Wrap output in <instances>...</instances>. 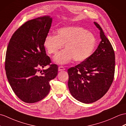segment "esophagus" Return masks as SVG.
<instances>
[{
  "mask_svg": "<svg viewBox=\"0 0 126 126\" xmlns=\"http://www.w3.org/2000/svg\"><path fill=\"white\" fill-rule=\"evenodd\" d=\"M65 69V68H64L63 66H59V67H58V70L59 71H62V70H64Z\"/></svg>",
  "mask_w": 126,
  "mask_h": 126,
  "instance_id": "1",
  "label": "esophagus"
}]
</instances>
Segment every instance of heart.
I'll use <instances>...</instances> for the list:
<instances>
[{"label":"heart","instance_id":"b5f03b06","mask_svg":"<svg viewBox=\"0 0 126 126\" xmlns=\"http://www.w3.org/2000/svg\"><path fill=\"white\" fill-rule=\"evenodd\" d=\"M96 44V38L93 33L82 27L72 26L58 29L57 35H48L44 45L47 53L56 54L65 44V50L57 54L53 60L58 64H66L73 58L82 62L93 54Z\"/></svg>","mask_w":126,"mask_h":126}]
</instances>
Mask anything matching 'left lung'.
Masks as SVG:
<instances>
[{
    "mask_svg": "<svg viewBox=\"0 0 126 126\" xmlns=\"http://www.w3.org/2000/svg\"><path fill=\"white\" fill-rule=\"evenodd\" d=\"M101 41L87 60L67 70L68 86L74 98L85 104L101 98L109 90L114 79L115 54L109 40L99 24Z\"/></svg>",
    "mask_w": 126,
    "mask_h": 126,
    "instance_id": "8db88e82",
    "label": "left lung"
}]
</instances>
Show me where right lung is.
Listing matches in <instances>:
<instances>
[{"label": "right lung", "mask_w": 126, "mask_h": 126, "mask_svg": "<svg viewBox=\"0 0 126 126\" xmlns=\"http://www.w3.org/2000/svg\"><path fill=\"white\" fill-rule=\"evenodd\" d=\"M52 21L50 16L28 21L15 32L9 42L6 74L14 93L25 103L37 102L47 96L50 81L58 74V66L50 64L44 45ZM47 65V69L40 70Z\"/></svg>", "instance_id": "add662e5"}]
</instances>
